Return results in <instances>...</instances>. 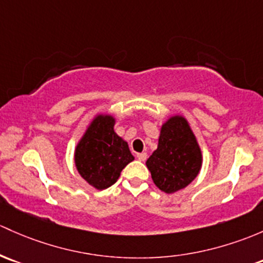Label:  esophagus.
I'll return each mask as SVG.
<instances>
[{"label": "esophagus", "mask_w": 263, "mask_h": 263, "mask_svg": "<svg viewBox=\"0 0 263 263\" xmlns=\"http://www.w3.org/2000/svg\"><path fill=\"white\" fill-rule=\"evenodd\" d=\"M137 159H139L140 161H145V160L147 159V154H146V153H141V154H137Z\"/></svg>", "instance_id": "1"}]
</instances>
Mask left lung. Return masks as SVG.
<instances>
[{"label":"left lung","mask_w":263,"mask_h":263,"mask_svg":"<svg viewBox=\"0 0 263 263\" xmlns=\"http://www.w3.org/2000/svg\"><path fill=\"white\" fill-rule=\"evenodd\" d=\"M203 155L186 118L168 117L160 128L157 148L146 161L154 184L166 194L184 189L198 176Z\"/></svg>","instance_id":"left-lung-1"}]
</instances>
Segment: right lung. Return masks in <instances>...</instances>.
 <instances>
[{
	"label": "right lung",
	"instance_id": "1",
	"mask_svg": "<svg viewBox=\"0 0 263 263\" xmlns=\"http://www.w3.org/2000/svg\"><path fill=\"white\" fill-rule=\"evenodd\" d=\"M115 116L109 113L96 115L74 150L79 175L97 190L115 184L121 171L135 160L128 143L115 132Z\"/></svg>",
	"mask_w": 263,
	"mask_h": 263
}]
</instances>
